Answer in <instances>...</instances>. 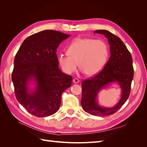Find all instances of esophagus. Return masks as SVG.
<instances>
[{
  "instance_id": "obj_1",
  "label": "esophagus",
  "mask_w": 147,
  "mask_h": 147,
  "mask_svg": "<svg viewBox=\"0 0 147 147\" xmlns=\"http://www.w3.org/2000/svg\"><path fill=\"white\" fill-rule=\"evenodd\" d=\"M73 82H74V83H78L80 82V80H78V78H74V79L73 80Z\"/></svg>"
}]
</instances>
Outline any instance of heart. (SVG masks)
Returning <instances> with one entry per match:
<instances>
[{
    "instance_id": "obj_1",
    "label": "heart",
    "mask_w": 147,
    "mask_h": 147,
    "mask_svg": "<svg viewBox=\"0 0 147 147\" xmlns=\"http://www.w3.org/2000/svg\"><path fill=\"white\" fill-rule=\"evenodd\" d=\"M67 54L60 53L57 62L67 74L76 72L78 67L90 77L98 74L103 69L109 56V48L102 40L77 38L69 45Z\"/></svg>"
}]
</instances>
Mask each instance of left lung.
<instances>
[{"label": "left lung", "instance_id": "obj_1", "mask_svg": "<svg viewBox=\"0 0 147 147\" xmlns=\"http://www.w3.org/2000/svg\"><path fill=\"white\" fill-rule=\"evenodd\" d=\"M94 33L104 35L108 39L110 57L100 73L82 82L81 104L83 110L89 114L104 117L116 112L128 99L134 77V69L131 53L121 39L106 30H97ZM113 82H117L122 90L119 101L112 108L100 106L97 102L98 92Z\"/></svg>", "mask_w": 147, "mask_h": 147}]
</instances>
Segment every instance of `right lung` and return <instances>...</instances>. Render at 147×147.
<instances>
[{
  "mask_svg": "<svg viewBox=\"0 0 147 147\" xmlns=\"http://www.w3.org/2000/svg\"><path fill=\"white\" fill-rule=\"evenodd\" d=\"M69 37L57 30L41 31L26 38L15 56L11 80L16 98L35 117L55 113L62 94L72 84V77L59 69L56 55L60 43Z\"/></svg>",
  "mask_w": 147,
  "mask_h": 147,
  "instance_id": "right-lung-1",
  "label": "right lung"
}]
</instances>
